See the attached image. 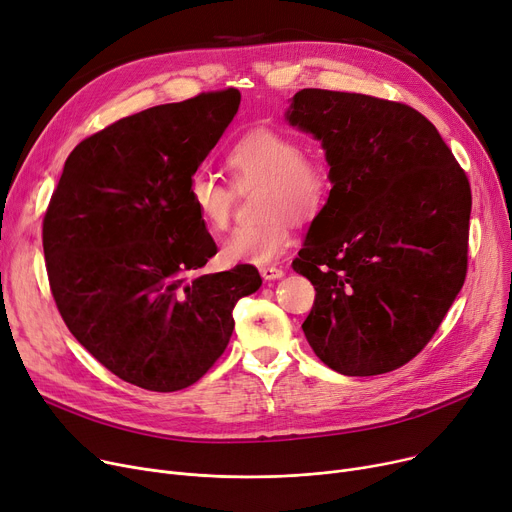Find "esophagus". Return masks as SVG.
Returning a JSON list of instances; mask_svg holds the SVG:
<instances>
[{
  "label": "esophagus",
  "mask_w": 512,
  "mask_h": 512,
  "mask_svg": "<svg viewBox=\"0 0 512 512\" xmlns=\"http://www.w3.org/2000/svg\"><path fill=\"white\" fill-rule=\"evenodd\" d=\"M259 272H261V278H263V280H278V278L284 276L282 267H276V265H263Z\"/></svg>",
  "instance_id": "34e87169"
}]
</instances>
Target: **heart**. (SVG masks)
<instances>
[{
	"label": "heart",
	"mask_w": 512,
	"mask_h": 512,
	"mask_svg": "<svg viewBox=\"0 0 512 512\" xmlns=\"http://www.w3.org/2000/svg\"><path fill=\"white\" fill-rule=\"evenodd\" d=\"M226 170L232 184L201 168L191 174L186 186L197 218L213 232L228 228L236 193L257 188L259 218L224 238L220 255L226 263L276 261L292 240V218H313L332 195L334 182L328 161L305 151L294 134L274 128H255L242 134L226 153Z\"/></svg>",
	"instance_id": "b5f03b06"
}]
</instances>
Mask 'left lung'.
<instances>
[{
	"mask_svg": "<svg viewBox=\"0 0 512 512\" xmlns=\"http://www.w3.org/2000/svg\"><path fill=\"white\" fill-rule=\"evenodd\" d=\"M286 118L321 141L334 182L292 261L315 286L303 332L342 375L394 371L432 340L465 284L469 178L407 103L303 89Z\"/></svg>",
	"mask_w": 512,
	"mask_h": 512,
	"instance_id": "obj_1",
	"label": "left lung"
}]
</instances>
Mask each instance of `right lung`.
Instances as JSON below:
<instances>
[{
	"label": "right lung",
	"instance_id": "1",
	"mask_svg": "<svg viewBox=\"0 0 512 512\" xmlns=\"http://www.w3.org/2000/svg\"><path fill=\"white\" fill-rule=\"evenodd\" d=\"M238 89L149 107L80 141L43 218L53 301L72 336L151 392L199 382L222 357L255 265L199 274L218 247L188 178L238 112Z\"/></svg>",
	"mask_w": 512,
	"mask_h": 512
}]
</instances>
